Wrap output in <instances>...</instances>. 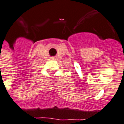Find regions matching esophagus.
<instances>
[{"label": "esophagus", "instance_id": "1", "mask_svg": "<svg viewBox=\"0 0 124 124\" xmlns=\"http://www.w3.org/2000/svg\"><path fill=\"white\" fill-rule=\"evenodd\" d=\"M51 59H56V58H55V57H51Z\"/></svg>", "mask_w": 124, "mask_h": 124}]
</instances>
